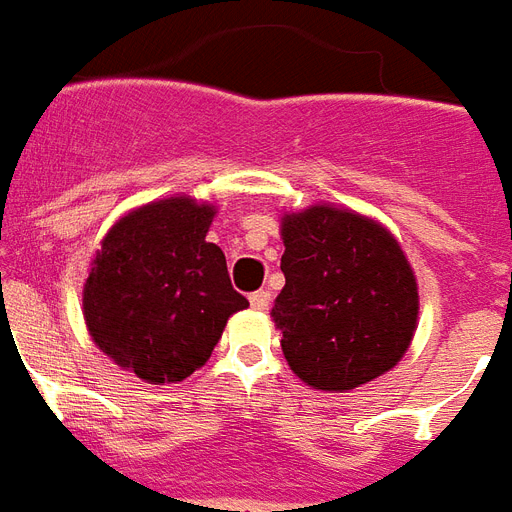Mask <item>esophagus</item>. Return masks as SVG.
I'll list each match as a JSON object with an SVG mask.
<instances>
[{
	"label": "esophagus",
	"instance_id": "34e87169",
	"mask_svg": "<svg viewBox=\"0 0 512 512\" xmlns=\"http://www.w3.org/2000/svg\"><path fill=\"white\" fill-rule=\"evenodd\" d=\"M249 302H252V307H255V310H268L270 292L268 289H257V292L249 294Z\"/></svg>",
	"mask_w": 512,
	"mask_h": 512
}]
</instances>
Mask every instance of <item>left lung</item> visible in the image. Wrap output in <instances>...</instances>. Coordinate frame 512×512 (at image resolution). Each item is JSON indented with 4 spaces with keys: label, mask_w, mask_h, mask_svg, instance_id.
Listing matches in <instances>:
<instances>
[{
    "label": "left lung",
    "mask_w": 512,
    "mask_h": 512,
    "mask_svg": "<svg viewBox=\"0 0 512 512\" xmlns=\"http://www.w3.org/2000/svg\"><path fill=\"white\" fill-rule=\"evenodd\" d=\"M286 284L273 302L281 350L305 384L344 392L405 355L418 321V286L400 244L373 220L310 207L281 223Z\"/></svg>",
    "instance_id": "left-lung-1"
}]
</instances>
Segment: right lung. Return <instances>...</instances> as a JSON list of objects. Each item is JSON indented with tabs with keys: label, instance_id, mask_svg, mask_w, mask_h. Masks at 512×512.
I'll list each match as a JSON object with an SVG mask.
<instances>
[{
	"label": "right lung",
	"instance_id": "add662e5",
	"mask_svg": "<svg viewBox=\"0 0 512 512\" xmlns=\"http://www.w3.org/2000/svg\"><path fill=\"white\" fill-rule=\"evenodd\" d=\"M213 207L152 202L112 226L83 286L89 334L120 368L173 384L213 355L226 321L249 305L226 255L205 239Z\"/></svg>",
	"mask_w": 512,
	"mask_h": 512
}]
</instances>
